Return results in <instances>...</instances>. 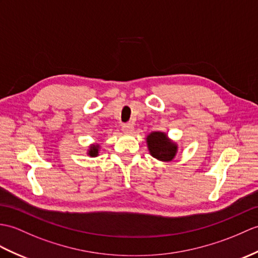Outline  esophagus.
<instances>
[{
    "mask_svg": "<svg viewBox=\"0 0 258 258\" xmlns=\"http://www.w3.org/2000/svg\"><path fill=\"white\" fill-rule=\"evenodd\" d=\"M122 131L124 133H132L134 131V127L132 124H123L122 125Z\"/></svg>",
    "mask_w": 258,
    "mask_h": 258,
    "instance_id": "1",
    "label": "esophagus"
}]
</instances>
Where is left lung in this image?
Here are the masks:
<instances>
[{
    "label": "left lung",
    "mask_w": 258,
    "mask_h": 258,
    "mask_svg": "<svg viewBox=\"0 0 258 258\" xmlns=\"http://www.w3.org/2000/svg\"><path fill=\"white\" fill-rule=\"evenodd\" d=\"M148 148L152 156L159 160H172L177 153V146L167 140L166 134L160 132H154L147 137Z\"/></svg>",
    "instance_id": "obj_1"
}]
</instances>
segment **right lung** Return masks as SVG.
Segmentation results:
<instances>
[{"instance_id":"obj_1","label":"right lung","mask_w":258,"mask_h":258,"mask_svg":"<svg viewBox=\"0 0 258 258\" xmlns=\"http://www.w3.org/2000/svg\"><path fill=\"white\" fill-rule=\"evenodd\" d=\"M98 151H99V146L98 145H93V146H91V148H90L89 155H90V156H92V157L97 156Z\"/></svg>"}]
</instances>
